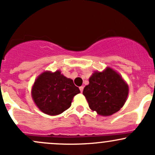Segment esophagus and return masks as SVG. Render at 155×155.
<instances>
[{"instance_id":"1","label":"esophagus","mask_w":155,"mask_h":155,"mask_svg":"<svg viewBox=\"0 0 155 155\" xmlns=\"http://www.w3.org/2000/svg\"><path fill=\"white\" fill-rule=\"evenodd\" d=\"M83 89H84V87H83V86H81V87H79V90H80L81 93H82Z\"/></svg>"}]
</instances>
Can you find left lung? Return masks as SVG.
Returning a JSON list of instances; mask_svg holds the SVG:
<instances>
[{
  "label": "left lung",
  "instance_id": "left-lung-1",
  "mask_svg": "<svg viewBox=\"0 0 155 155\" xmlns=\"http://www.w3.org/2000/svg\"><path fill=\"white\" fill-rule=\"evenodd\" d=\"M128 94L126 83L110 68L102 73H94L83 90L90 108L102 116H110L120 110Z\"/></svg>",
  "mask_w": 155,
  "mask_h": 155
}]
</instances>
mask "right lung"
Instances as JSON below:
<instances>
[{
  "mask_svg": "<svg viewBox=\"0 0 155 155\" xmlns=\"http://www.w3.org/2000/svg\"><path fill=\"white\" fill-rule=\"evenodd\" d=\"M79 93V87L73 84L72 79L56 71L41 74L34 83L32 96L42 112L53 116L69 108L73 97Z\"/></svg>",
  "mask_w": 155,
  "mask_h": 155,
  "instance_id": "obj_1",
  "label": "right lung"
}]
</instances>
